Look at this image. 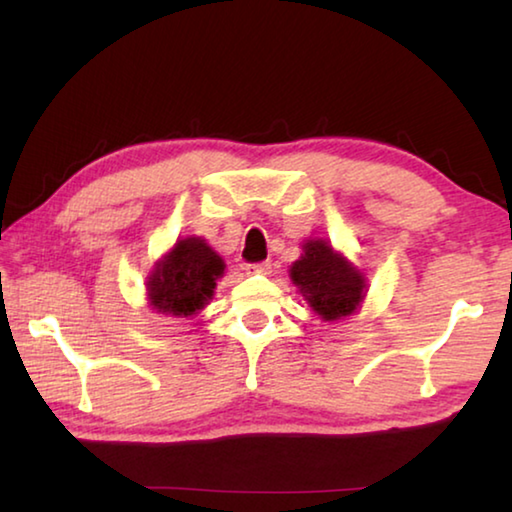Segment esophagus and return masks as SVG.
Returning <instances> with one entry per match:
<instances>
[{
  "instance_id": "esophagus-1",
  "label": "esophagus",
  "mask_w": 512,
  "mask_h": 512,
  "mask_svg": "<svg viewBox=\"0 0 512 512\" xmlns=\"http://www.w3.org/2000/svg\"><path fill=\"white\" fill-rule=\"evenodd\" d=\"M271 271V262H262V264H250L248 273H268Z\"/></svg>"
}]
</instances>
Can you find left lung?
Instances as JSON below:
<instances>
[{
	"label": "left lung",
	"instance_id": "1",
	"mask_svg": "<svg viewBox=\"0 0 512 512\" xmlns=\"http://www.w3.org/2000/svg\"><path fill=\"white\" fill-rule=\"evenodd\" d=\"M291 282L300 289L314 314L341 320L354 314L366 296V277L323 239H309L291 266Z\"/></svg>",
	"mask_w": 512,
	"mask_h": 512
}]
</instances>
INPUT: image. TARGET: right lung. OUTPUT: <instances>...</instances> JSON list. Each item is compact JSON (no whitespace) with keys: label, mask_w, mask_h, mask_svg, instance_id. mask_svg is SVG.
Segmentation results:
<instances>
[{"label":"right lung","mask_w":512,"mask_h":512,"mask_svg":"<svg viewBox=\"0 0 512 512\" xmlns=\"http://www.w3.org/2000/svg\"><path fill=\"white\" fill-rule=\"evenodd\" d=\"M225 262L201 237L178 239L149 275L151 307L158 314L187 318L212 300Z\"/></svg>","instance_id":"right-lung-1"}]
</instances>
